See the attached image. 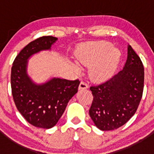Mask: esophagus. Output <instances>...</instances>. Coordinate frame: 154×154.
Returning <instances> with one entry per match:
<instances>
[{"mask_svg": "<svg viewBox=\"0 0 154 154\" xmlns=\"http://www.w3.org/2000/svg\"><path fill=\"white\" fill-rule=\"evenodd\" d=\"M88 88V84L84 81H81L79 86V89H86Z\"/></svg>", "mask_w": 154, "mask_h": 154, "instance_id": "1", "label": "esophagus"}]
</instances>
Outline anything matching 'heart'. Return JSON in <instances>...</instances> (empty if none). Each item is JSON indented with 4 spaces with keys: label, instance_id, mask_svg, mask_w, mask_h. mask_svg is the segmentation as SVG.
I'll return each mask as SVG.
<instances>
[{
    "label": "heart",
    "instance_id": "heart-1",
    "mask_svg": "<svg viewBox=\"0 0 154 154\" xmlns=\"http://www.w3.org/2000/svg\"><path fill=\"white\" fill-rule=\"evenodd\" d=\"M78 63L91 66V76L94 80H103L114 74L120 61L121 52L106 42H94L85 45L76 54ZM76 69H78L76 67Z\"/></svg>",
    "mask_w": 154,
    "mask_h": 154
}]
</instances>
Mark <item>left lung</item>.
Listing matches in <instances>:
<instances>
[{"label": "left lung", "instance_id": "left-lung-1", "mask_svg": "<svg viewBox=\"0 0 154 154\" xmlns=\"http://www.w3.org/2000/svg\"><path fill=\"white\" fill-rule=\"evenodd\" d=\"M144 88V67L130 45L123 69L106 81L90 87L93 100L89 116L103 131L125 125L137 110Z\"/></svg>", "mask_w": 154, "mask_h": 154}]
</instances>
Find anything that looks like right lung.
Listing matches in <instances>:
<instances>
[{
	"label": "right lung",
	"mask_w": 154,
	"mask_h": 154,
	"mask_svg": "<svg viewBox=\"0 0 154 154\" xmlns=\"http://www.w3.org/2000/svg\"><path fill=\"white\" fill-rule=\"evenodd\" d=\"M57 39L48 35L29 42L15 57L11 70V87L15 106L30 125L39 128L50 129L57 125L80 85L78 80L56 77L37 84L27 74L30 57L42 51H50Z\"/></svg>",
	"instance_id": "obj_1"
}]
</instances>
